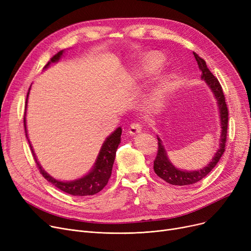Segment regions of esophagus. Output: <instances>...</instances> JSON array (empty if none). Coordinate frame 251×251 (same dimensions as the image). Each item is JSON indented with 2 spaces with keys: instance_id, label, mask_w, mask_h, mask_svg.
Here are the masks:
<instances>
[{
  "instance_id": "34e87169",
  "label": "esophagus",
  "mask_w": 251,
  "mask_h": 251,
  "mask_svg": "<svg viewBox=\"0 0 251 251\" xmlns=\"http://www.w3.org/2000/svg\"><path fill=\"white\" fill-rule=\"evenodd\" d=\"M142 131V126L140 123L138 122H135V123H132L130 126H129V129H128V132L130 134L132 135H135V134H138L140 133Z\"/></svg>"
}]
</instances>
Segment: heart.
I'll return each mask as SVG.
<instances>
[{"label": "heart", "instance_id": "b5f03b06", "mask_svg": "<svg viewBox=\"0 0 251 251\" xmlns=\"http://www.w3.org/2000/svg\"><path fill=\"white\" fill-rule=\"evenodd\" d=\"M165 62V58L162 54L156 51H152L151 54L144 57L140 68L135 72V78L142 80L147 77L153 75L157 70H160ZM170 87V78L164 77L162 80L157 83V85L151 89L147 98V104L151 109H155L160 107L164 101L167 92Z\"/></svg>", "mask_w": 251, "mask_h": 251}]
</instances>
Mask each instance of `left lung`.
I'll return each mask as SVG.
<instances>
[{"label":"left lung","mask_w":251,"mask_h":251,"mask_svg":"<svg viewBox=\"0 0 251 251\" xmlns=\"http://www.w3.org/2000/svg\"><path fill=\"white\" fill-rule=\"evenodd\" d=\"M194 58L199 64V67L201 71V78L206 82L210 90L213 91V94L218 101V108L220 112V121H221V137H220V144L219 149L214 155L213 160L208 163L207 166H205L202 169H200L197 171H182L177 169L173 164L171 163L168 159L167 152L165 151V148L162 143V140L157 137V144H159V148H157V153L155 156V160L153 162V170L155 174L168 182L169 184H172V185H190V184H194L196 182L201 181L203 179L210 171H212L216 165L219 163L221 156L223 155L224 151L226 149V140H227V130H228V108L227 103L225 101V96H224V92L222 89V86L219 82L218 79L214 76V74L209 71L207 68L205 61L201 58L196 52H193Z\"/></svg>","instance_id":"left-lung-1"}]
</instances>
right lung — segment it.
<instances>
[{
  "mask_svg": "<svg viewBox=\"0 0 251 251\" xmlns=\"http://www.w3.org/2000/svg\"><path fill=\"white\" fill-rule=\"evenodd\" d=\"M63 51L64 50H60L54 57L50 58V60L45 66V69L48 68L51 63L58 62L61 56L63 55ZM28 95H29V90L27 94V98H28ZM26 102H27V99H26ZM24 127H25V132H26L25 116H24ZM121 134H122V129L121 127H119L102 143V147L100 151L96 164L90 172L80 179H77L74 181H68V182L59 181L50 176L37 162L36 155L34 154L31 144L30 143L29 144H30V150L33 154V159L37 165V168L39 169V172H41V174L49 182H50L55 187L59 188L60 190L66 193H69L74 196H85V195H94L100 192L108 184V181L112 174V169L115 161L116 151H117L118 146L121 142ZM26 137H27V132H26Z\"/></svg>",
  "mask_w": 251,
  "mask_h": 251,
  "instance_id": "add662e5",
  "label": "right lung"
}]
</instances>
